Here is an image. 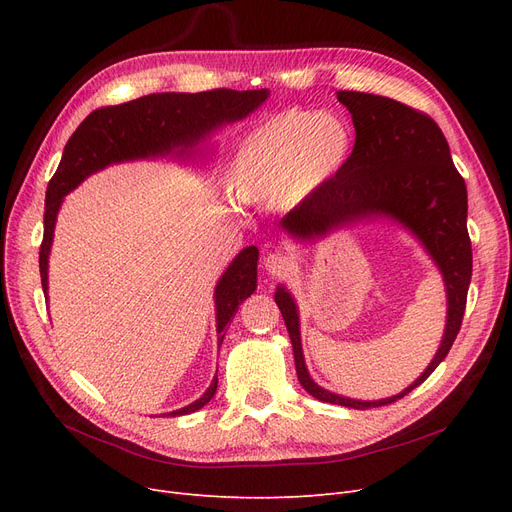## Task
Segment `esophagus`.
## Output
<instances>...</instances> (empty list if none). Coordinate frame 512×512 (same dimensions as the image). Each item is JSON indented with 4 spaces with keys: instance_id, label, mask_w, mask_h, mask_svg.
I'll use <instances>...</instances> for the list:
<instances>
[{
    "instance_id": "34e87169",
    "label": "esophagus",
    "mask_w": 512,
    "mask_h": 512,
    "mask_svg": "<svg viewBox=\"0 0 512 512\" xmlns=\"http://www.w3.org/2000/svg\"><path fill=\"white\" fill-rule=\"evenodd\" d=\"M263 265H265V270L270 272L272 276H286L288 272H292V267H294L292 259H290V257H286V255H284V253H280V251L270 253V255H265Z\"/></svg>"
}]
</instances>
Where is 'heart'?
Wrapping results in <instances>:
<instances>
[{"mask_svg":"<svg viewBox=\"0 0 512 512\" xmlns=\"http://www.w3.org/2000/svg\"><path fill=\"white\" fill-rule=\"evenodd\" d=\"M353 134L330 112L292 110L257 124L226 170L228 193L242 203L278 199L294 207L313 197L351 155Z\"/></svg>","mask_w":512,"mask_h":512,"instance_id":"obj_1","label":"heart"}]
</instances>
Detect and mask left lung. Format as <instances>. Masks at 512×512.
I'll return each mask as SVG.
<instances>
[{"instance_id": "1", "label": "left lung", "mask_w": 512, "mask_h": 512, "mask_svg": "<svg viewBox=\"0 0 512 512\" xmlns=\"http://www.w3.org/2000/svg\"><path fill=\"white\" fill-rule=\"evenodd\" d=\"M353 116L355 147L344 166L301 207L280 222L297 242H315L334 230L361 222L390 220L409 230L442 274L446 326L434 355L419 378L402 392L380 400H357L313 382L303 357L301 321L290 290L276 288V305L292 342L301 386L317 400L348 409L384 407L421 386L444 361L461 330L473 257L467 232V186L456 172L440 126L413 107L390 97L338 91Z\"/></svg>"}]
</instances>
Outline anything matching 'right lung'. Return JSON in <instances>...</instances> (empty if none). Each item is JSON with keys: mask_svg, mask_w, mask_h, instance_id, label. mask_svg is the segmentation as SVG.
<instances>
[{"mask_svg": "<svg viewBox=\"0 0 512 512\" xmlns=\"http://www.w3.org/2000/svg\"><path fill=\"white\" fill-rule=\"evenodd\" d=\"M267 89L232 91L215 89L203 93H153L120 105L101 107L91 112L68 139L62 161L47 184L43 242L39 251L41 284L47 299L49 288V253L53 245V230L64 197L107 166L122 161L157 159V157H191L199 151L215 130L238 122L253 114L265 99ZM259 249H242L226 272L215 284V330L218 346L226 336V326L236 315L238 305L249 299L257 288ZM218 390V378L213 375L209 388L191 405L168 415L180 417L203 409Z\"/></svg>", "mask_w": 512, "mask_h": 512, "instance_id": "right-lung-1", "label": "right lung"}]
</instances>
